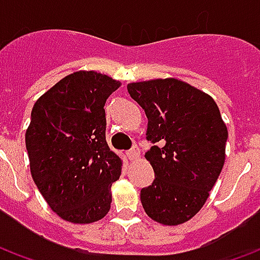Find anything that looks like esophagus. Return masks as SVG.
Wrapping results in <instances>:
<instances>
[{"label": "esophagus", "mask_w": 260, "mask_h": 260, "mask_svg": "<svg viewBox=\"0 0 260 260\" xmlns=\"http://www.w3.org/2000/svg\"><path fill=\"white\" fill-rule=\"evenodd\" d=\"M139 156V152H138V149H132V150H129V152H126V157H128V160H135L136 157Z\"/></svg>", "instance_id": "1"}]
</instances>
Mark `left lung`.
<instances>
[{"label":"left lung","mask_w":260,"mask_h":260,"mask_svg":"<svg viewBox=\"0 0 260 260\" xmlns=\"http://www.w3.org/2000/svg\"><path fill=\"white\" fill-rule=\"evenodd\" d=\"M128 93L147 117L145 157L154 171L142 188V206L164 225H178L199 212L225 160L229 138L217 104L186 82L167 79L128 83Z\"/></svg>","instance_id":"obj_1"}]
</instances>
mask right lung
I'll return each instance as SVG.
<instances>
[{
  "mask_svg": "<svg viewBox=\"0 0 260 260\" xmlns=\"http://www.w3.org/2000/svg\"><path fill=\"white\" fill-rule=\"evenodd\" d=\"M121 83L78 71L47 90L31 110L25 141L35 184L51 210L69 223L102 220L122 160L106 142L108 96Z\"/></svg>",
  "mask_w": 260,
  "mask_h": 260,
  "instance_id": "right-lung-1",
  "label": "right lung"
}]
</instances>
